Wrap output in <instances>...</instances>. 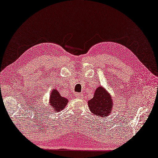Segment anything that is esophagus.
Here are the masks:
<instances>
[{"instance_id": "esophagus-1", "label": "esophagus", "mask_w": 158, "mask_h": 158, "mask_svg": "<svg viewBox=\"0 0 158 158\" xmlns=\"http://www.w3.org/2000/svg\"><path fill=\"white\" fill-rule=\"evenodd\" d=\"M74 95H75V97L78 98H82V96H83V94L82 93H75Z\"/></svg>"}]
</instances>
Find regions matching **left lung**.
Wrapping results in <instances>:
<instances>
[{
    "label": "left lung",
    "mask_w": 158,
    "mask_h": 158,
    "mask_svg": "<svg viewBox=\"0 0 158 158\" xmlns=\"http://www.w3.org/2000/svg\"><path fill=\"white\" fill-rule=\"evenodd\" d=\"M88 104L92 113L101 117L108 116L113 105L110 96L102 86L97 88L94 97L88 101Z\"/></svg>",
    "instance_id": "obj_1"
}]
</instances>
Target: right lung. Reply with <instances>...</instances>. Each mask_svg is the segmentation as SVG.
<instances>
[{"label":"right lung","mask_w":158,"mask_h":158,"mask_svg":"<svg viewBox=\"0 0 158 158\" xmlns=\"http://www.w3.org/2000/svg\"><path fill=\"white\" fill-rule=\"evenodd\" d=\"M49 101L51 106L54 109L56 112H58V111L64 109L68 102V99L61 97L60 92L56 89H53Z\"/></svg>","instance_id":"1"}]
</instances>
